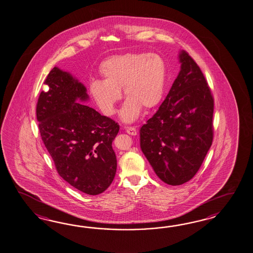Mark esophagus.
Masks as SVG:
<instances>
[{
	"label": "esophagus",
	"instance_id": "1",
	"mask_svg": "<svg viewBox=\"0 0 253 253\" xmlns=\"http://www.w3.org/2000/svg\"><path fill=\"white\" fill-rule=\"evenodd\" d=\"M125 129H126V132L130 135L135 136L137 134V129L135 127H127Z\"/></svg>",
	"mask_w": 253,
	"mask_h": 253
}]
</instances>
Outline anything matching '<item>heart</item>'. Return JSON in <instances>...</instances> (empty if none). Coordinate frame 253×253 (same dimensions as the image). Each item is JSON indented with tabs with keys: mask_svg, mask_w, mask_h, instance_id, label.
I'll return each mask as SVG.
<instances>
[{
	"mask_svg": "<svg viewBox=\"0 0 253 253\" xmlns=\"http://www.w3.org/2000/svg\"><path fill=\"white\" fill-rule=\"evenodd\" d=\"M99 75L88 85V93L101 113L111 117L122 98L127 99L121 110L124 123H132L140 116L142 108L150 111L159 104L167 84V65L154 53H126L107 58L100 64Z\"/></svg>",
	"mask_w": 253,
	"mask_h": 253,
	"instance_id": "b5f03b06",
	"label": "heart"
}]
</instances>
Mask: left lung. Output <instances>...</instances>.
Masks as SVG:
<instances>
[{
  "label": "left lung",
  "mask_w": 253,
  "mask_h": 253,
  "mask_svg": "<svg viewBox=\"0 0 253 253\" xmlns=\"http://www.w3.org/2000/svg\"><path fill=\"white\" fill-rule=\"evenodd\" d=\"M181 69L158 111L140 129L141 149L157 176L179 185L194 177L213 141L214 99L197 63L185 51Z\"/></svg>",
  "instance_id": "8db88e82"
}]
</instances>
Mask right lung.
I'll list each match as a JSON object with an SVG mask.
<instances>
[{
    "mask_svg": "<svg viewBox=\"0 0 253 253\" xmlns=\"http://www.w3.org/2000/svg\"><path fill=\"white\" fill-rule=\"evenodd\" d=\"M48 90L37 104L38 128L59 175L76 189L96 196L111 185L117 169L112 141L120 125L83 104L86 86L70 73L53 68Z\"/></svg>",
    "mask_w": 253,
    "mask_h": 253,
    "instance_id": "add662e5",
    "label": "right lung"
}]
</instances>
